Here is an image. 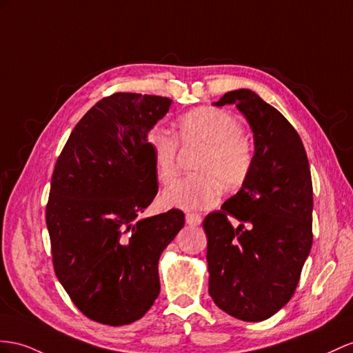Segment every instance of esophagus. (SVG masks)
<instances>
[{
  "instance_id": "esophagus-1",
  "label": "esophagus",
  "mask_w": 353,
  "mask_h": 353,
  "mask_svg": "<svg viewBox=\"0 0 353 353\" xmlns=\"http://www.w3.org/2000/svg\"><path fill=\"white\" fill-rule=\"evenodd\" d=\"M185 219H186V223L189 225V227H198V225L203 222L201 216L196 214V213H186Z\"/></svg>"
}]
</instances>
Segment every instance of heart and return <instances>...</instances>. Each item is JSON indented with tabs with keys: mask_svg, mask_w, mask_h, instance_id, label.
<instances>
[{
	"mask_svg": "<svg viewBox=\"0 0 353 353\" xmlns=\"http://www.w3.org/2000/svg\"><path fill=\"white\" fill-rule=\"evenodd\" d=\"M177 131L171 135L161 126H153L146 135L155 173L161 182L174 177L179 143L183 148L200 146L194 170L196 174L177 179L164 194L162 203L183 210L209 209L219 201L222 186L239 188L254 165V144L241 132L236 116L214 107H198L177 119Z\"/></svg>",
	"mask_w": 353,
	"mask_h": 353,
	"instance_id": "1",
	"label": "heart"
}]
</instances>
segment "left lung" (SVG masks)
Listing matches in <instances>:
<instances>
[{"instance_id":"obj_1","label":"left lung","mask_w":353,"mask_h":353,"mask_svg":"<svg viewBox=\"0 0 353 353\" xmlns=\"http://www.w3.org/2000/svg\"><path fill=\"white\" fill-rule=\"evenodd\" d=\"M254 131L255 158L241 189L203 222L209 294L234 318L259 322L291 300L313 232L312 174L300 135L250 89L225 94ZM231 219L239 225L234 228Z\"/></svg>"}]
</instances>
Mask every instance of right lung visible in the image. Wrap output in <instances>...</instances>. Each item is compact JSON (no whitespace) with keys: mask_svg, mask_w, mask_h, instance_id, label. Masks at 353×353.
Listing matches in <instances>:
<instances>
[{"mask_svg":"<svg viewBox=\"0 0 353 353\" xmlns=\"http://www.w3.org/2000/svg\"><path fill=\"white\" fill-rule=\"evenodd\" d=\"M167 97L116 92L71 131L52 174L46 223L55 274L86 318L121 327L159 295L158 263L185 214L141 213L158 194L146 135Z\"/></svg>","mask_w":353,"mask_h":353,"instance_id":"right-lung-1","label":"right lung"}]
</instances>
